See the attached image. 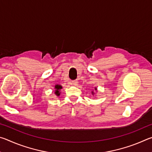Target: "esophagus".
I'll use <instances>...</instances> for the list:
<instances>
[{
  "instance_id": "1",
  "label": "esophagus",
  "mask_w": 152,
  "mask_h": 152,
  "mask_svg": "<svg viewBox=\"0 0 152 152\" xmlns=\"http://www.w3.org/2000/svg\"><path fill=\"white\" fill-rule=\"evenodd\" d=\"M78 80H75L72 81V84L73 85H74V86L78 85Z\"/></svg>"
}]
</instances>
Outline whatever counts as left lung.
<instances>
[{
    "label": "left lung",
    "mask_w": 152,
    "mask_h": 152,
    "mask_svg": "<svg viewBox=\"0 0 152 152\" xmlns=\"http://www.w3.org/2000/svg\"><path fill=\"white\" fill-rule=\"evenodd\" d=\"M95 90H96V88H95ZM92 93H93V92H92Z\"/></svg>",
    "instance_id": "1"
}]
</instances>
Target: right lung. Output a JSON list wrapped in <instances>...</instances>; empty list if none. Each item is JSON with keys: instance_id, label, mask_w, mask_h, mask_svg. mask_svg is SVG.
Wrapping results in <instances>:
<instances>
[{"instance_id": "add662e5", "label": "right lung", "mask_w": 152, "mask_h": 152, "mask_svg": "<svg viewBox=\"0 0 152 152\" xmlns=\"http://www.w3.org/2000/svg\"><path fill=\"white\" fill-rule=\"evenodd\" d=\"M62 88L61 86L60 85H56L55 86V89H56V92H55V94L57 95V96H60V92H59V91Z\"/></svg>"}]
</instances>
